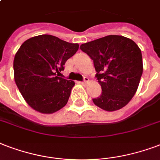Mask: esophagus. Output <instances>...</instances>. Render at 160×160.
Wrapping results in <instances>:
<instances>
[{
    "instance_id": "obj_1",
    "label": "esophagus",
    "mask_w": 160,
    "mask_h": 160,
    "mask_svg": "<svg viewBox=\"0 0 160 160\" xmlns=\"http://www.w3.org/2000/svg\"><path fill=\"white\" fill-rule=\"evenodd\" d=\"M88 82H89V78L85 76V77H84V80L81 82V84H82V85H86Z\"/></svg>"
}]
</instances>
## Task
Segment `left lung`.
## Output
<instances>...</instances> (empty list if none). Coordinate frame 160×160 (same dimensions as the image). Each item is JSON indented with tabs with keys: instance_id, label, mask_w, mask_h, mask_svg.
<instances>
[{
	"instance_id": "8db88e82",
	"label": "left lung",
	"mask_w": 160,
	"mask_h": 160,
	"mask_svg": "<svg viewBox=\"0 0 160 160\" xmlns=\"http://www.w3.org/2000/svg\"><path fill=\"white\" fill-rule=\"evenodd\" d=\"M93 60L102 94L92 99L100 108L112 112L125 107L137 91L142 74L141 50L130 38L109 35L80 45Z\"/></svg>"
}]
</instances>
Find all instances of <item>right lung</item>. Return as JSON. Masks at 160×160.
Listing matches in <instances>:
<instances>
[{"label": "right lung", "mask_w": 160, "mask_h": 160, "mask_svg": "<svg viewBox=\"0 0 160 160\" xmlns=\"http://www.w3.org/2000/svg\"><path fill=\"white\" fill-rule=\"evenodd\" d=\"M78 48V43L48 34L32 37L21 45L13 62L14 79L32 108L50 114L67 104L75 82L59 75Z\"/></svg>", "instance_id": "right-lung-1"}]
</instances>
